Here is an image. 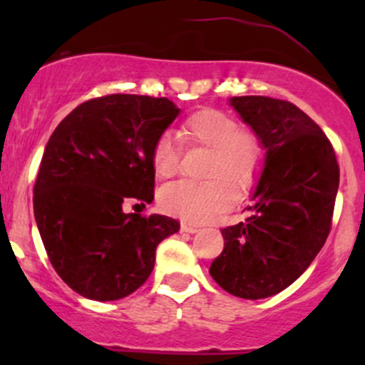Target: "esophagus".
<instances>
[{"label": "esophagus", "mask_w": 365, "mask_h": 365, "mask_svg": "<svg viewBox=\"0 0 365 365\" xmlns=\"http://www.w3.org/2000/svg\"><path fill=\"white\" fill-rule=\"evenodd\" d=\"M180 230L183 231V233H197L200 231V227L194 226V224H189V222H182V226H180Z\"/></svg>", "instance_id": "obj_1"}]
</instances>
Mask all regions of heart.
I'll use <instances>...</instances> for the list:
<instances>
[{
    "instance_id": "heart-1",
    "label": "heart",
    "mask_w": 365,
    "mask_h": 365,
    "mask_svg": "<svg viewBox=\"0 0 365 365\" xmlns=\"http://www.w3.org/2000/svg\"><path fill=\"white\" fill-rule=\"evenodd\" d=\"M180 138L189 145L210 150L206 180H180L169 183L159 194L165 213L187 222H208L231 208L237 194H245L259 175L263 150L259 141L230 114L217 109H200L180 127ZM180 145L175 135L160 134L152 146V168L159 178L178 171Z\"/></svg>"
}]
</instances>
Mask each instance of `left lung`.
<instances>
[{
  "mask_svg": "<svg viewBox=\"0 0 365 365\" xmlns=\"http://www.w3.org/2000/svg\"><path fill=\"white\" fill-rule=\"evenodd\" d=\"M230 106L264 150L247 222L224 227L210 275L227 293L259 300L288 288L322 251L339 189V165L322 128L295 104L233 97Z\"/></svg>",
  "mask_w": 365,
  "mask_h": 365,
  "instance_id": "8db88e82",
  "label": "left lung"
}]
</instances>
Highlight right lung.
I'll list each match as a JSON object with an SVG mask.
<instances>
[{
	"label": "right lung",
	"mask_w": 365,
	"mask_h": 365,
	"mask_svg": "<svg viewBox=\"0 0 365 365\" xmlns=\"http://www.w3.org/2000/svg\"><path fill=\"white\" fill-rule=\"evenodd\" d=\"M169 98L108 95L77 106L51 135L33 189L43 247L84 298L120 300L145 284L157 245L180 230L165 215L125 213L152 203V146L176 120Z\"/></svg>",
	"instance_id": "obj_1"
}]
</instances>
